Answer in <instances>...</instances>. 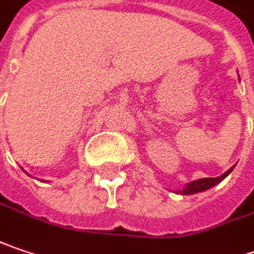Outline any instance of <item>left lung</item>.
Masks as SVG:
<instances>
[{
    "label": "left lung",
    "instance_id": "left-lung-1",
    "mask_svg": "<svg viewBox=\"0 0 254 254\" xmlns=\"http://www.w3.org/2000/svg\"><path fill=\"white\" fill-rule=\"evenodd\" d=\"M233 170V167L230 169V170H227L224 174H222L220 177H213V179H200V180H194V182H191V183H189L186 186V189L184 190H180L179 193H182V194H194V193H200V191H204V190H207L210 187H213V186H216V184H219L222 182L224 177H227L229 176V173H232Z\"/></svg>",
    "mask_w": 254,
    "mask_h": 254
}]
</instances>
